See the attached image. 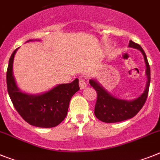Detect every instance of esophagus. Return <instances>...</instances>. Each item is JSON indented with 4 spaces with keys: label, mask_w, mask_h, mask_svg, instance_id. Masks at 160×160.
<instances>
[{
    "label": "esophagus",
    "mask_w": 160,
    "mask_h": 160,
    "mask_svg": "<svg viewBox=\"0 0 160 160\" xmlns=\"http://www.w3.org/2000/svg\"><path fill=\"white\" fill-rule=\"evenodd\" d=\"M79 85H80V88L82 89V88H84L87 86V83L86 81L84 80V79H80L79 80Z\"/></svg>",
    "instance_id": "1"
}]
</instances>
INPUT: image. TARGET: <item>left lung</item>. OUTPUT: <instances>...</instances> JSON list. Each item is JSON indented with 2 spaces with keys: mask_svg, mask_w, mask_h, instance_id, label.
<instances>
[{
  "mask_svg": "<svg viewBox=\"0 0 160 160\" xmlns=\"http://www.w3.org/2000/svg\"><path fill=\"white\" fill-rule=\"evenodd\" d=\"M128 46L139 49L144 56L146 66V74L147 76L146 89L144 92L138 97V98L130 101L123 100L112 96L96 80H89V84L97 91V94H98L96 104H95L94 114L98 119L105 123L120 122L134 117L144 106L148 96L150 83H151V69L146 55L141 45L132 41H129Z\"/></svg>",
  "mask_w": 160,
  "mask_h": 160,
  "instance_id": "obj_1",
  "label": "left lung"
}]
</instances>
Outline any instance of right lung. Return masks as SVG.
Here are the masks:
<instances>
[{"label": "right lung", "instance_id": "obj_1", "mask_svg": "<svg viewBox=\"0 0 160 160\" xmlns=\"http://www.w3.org/2000/svg\"><path fill=\"white\" fill-rule=\"evenodd\" d=\"M17 49L10 56L6 73L8 93L14 108L31 125L39 128H53L58 125L67 116L70 100L80 89L79 80L58 84L42 94L32 95L21 92L13 76V62Z\"/></svg>", "mask_w": 160, "mask_h": 160}]
</instances>
